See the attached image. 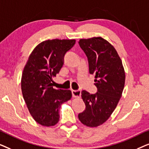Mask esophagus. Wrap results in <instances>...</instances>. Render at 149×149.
<instances>
[{
  "mask_svg": "<svg viewBox=\"0 0 149 149\" xmlns=\"http://www.w3.org/2000/svg\"><path fill=\"white\" fill-rule=\"evenodd\" d=\"M72 94L73 97H80L81 91L80 90H72Z\"/></svg>",
  "mask_w": 149,
  "mask_h": 149,
  "instance_id": "1",
  "label": "esophagus"
}]
</instances>
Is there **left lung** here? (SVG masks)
<instances>
[{
  "label": "left lung",
  "instance_id": "left-lung-1",
  "mask_svg": "<svg viewBox=\"0 0 149 149\" xmlns=\"http://www.w3.org/2000/svg\"><path fill=\"white\" fill-rule=\"evenodd\" d=\"M79 43L88 58L89 73L95 74L97 92H81L86 108L78 117L83 125L95 127L107 121L117 107L125 85V70L115 48L104 38H81Z\"/></svg>",
  "mask_w": 149,
  "mask_h": 149
}]
</instances>
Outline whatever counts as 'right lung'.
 I'll list each match as a JSON object with an SVG mask.
<instances>
[{
	"instance_id": "obj_1",
	"label": "right lung",
	"mask_w": 149,
	"mask_h": 149,
	"mask_svg": "<svg viewBox=\"0 0 149 149\" xmlns=\"http://www.w3.org/2000/svg\"><path fill=\"white\" fill-rule=\"evenodd\" d=\"M75 42V39L41 42L30 54L24 68L22 95L32 118L42 126L58 123L61 105L72 97L70 90L54 89L52 82L64 64L65 54Z\"/></svg>"
}]
</instances>
